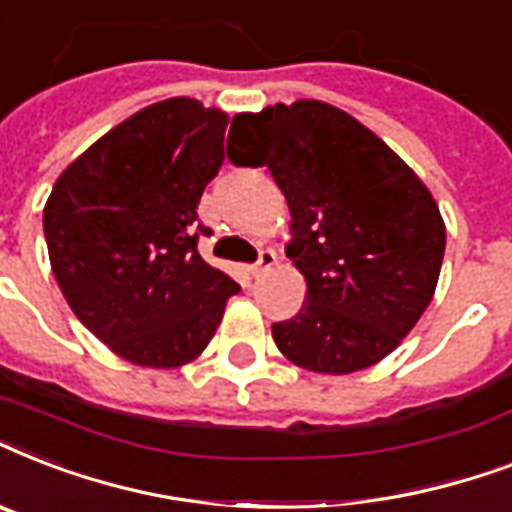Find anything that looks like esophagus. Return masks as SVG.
I'll use <instances>...</instances> for the list:
<instances>
[{
	"label": "esophagus",
	"instance_id": "obj_1",
	"mask_svg": "<svg viewBox=\"0 0 512 512\" xmlns=\"http://www.w3.org/2000/svg\"><path fill=\"white\" fill-rule=\"evenodd\" d=\"M273 263H276V252L268 247H263L260 252H257V263L252 265V276H263V273L268 271Z\"/></svg>",
	"mask_w": 512,
	"mask_h": 512
}]
</instances>
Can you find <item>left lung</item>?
Listing matches in <instances>:
<instances>
[{
	"mask_svg": "<svg viewBox=\"0 0 512 512\" xmlns=\"http://www.w3.org/2000/svg\"><path fill=\"white\" fill-rule=\"evenodd\" d=\"M239 167H268L287 196V257L305 276L297 316L273 324L289 361L350 374L385 358L436 292L446 228L422 180L353 116L321 100L231 124Z\"/></svg>",
	"mask_w": 512,
	"mask_h": 512,
	"instance_id": "left-lung-1",
	"label": "left lung"
}]
</instances>
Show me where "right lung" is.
Here are the masks:
<instances>
[{"label":"right lung","mask_w":512,"mask_h":512,"mask_svg":"<svg viewBox=\"0 0 512 512\" xmlns=\"http://www.w3.org/2000/svg\"><path fill=\"white\" fill-rule=\"evenodd\" d=\"M228 114L199 100L143 108L52 188L44 239L71 311L138 366L188 364L239 284L199 255L201 193L223 164Z\"/></svg>","instance_id":"add662e5"}]
</instances>
